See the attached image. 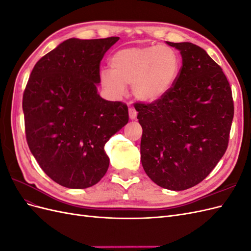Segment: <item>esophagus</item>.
Masks as SVG:
<instances>
[{
    "mask_svg": "<svg viewBox=\"0 0 251 251\" xmlns=\"http://www.w3.org/2000/svg\"><path fill=\"white\" fill-rule=\"evenodd\" d=\"M128 115H130V118L132 120L136 119V117H137V111H136L134 108H128Z\"/></svg>",
    "mask_w": 251,
    "mask_h": 251,
    "instance_id": "esophagus-1",
    "label": "esophagus"
}]
</instances>
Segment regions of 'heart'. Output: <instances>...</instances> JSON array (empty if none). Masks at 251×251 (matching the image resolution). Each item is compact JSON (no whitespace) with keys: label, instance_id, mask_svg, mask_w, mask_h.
Returning <instances> with one entry per match:
<instances>
[{"label":"heart","instance_id":"b5f03b06","mask_svg":"<svg viewBox=\"0 0 251 251\" xmlns=\"http://www.w3.org/2000/svg\"><path fill=\"white\" fill-rule=\"evenodd\" d=\"M179 69L178 53L169 46L128 47L112 56L111 69H102L100 80L114 98L125 96L126 86L132 85L136 100L154 102L170 92Z\"/></svg>","mask_w":251,"mask_h":251}]
</instances>
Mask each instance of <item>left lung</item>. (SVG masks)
<instances>
[{
  "label": "left lung",
  "instance_id": "8db88e82",
  "mask_svg": "<svg viewBox=\"0 0 251 251\" xmlns=\"http://www.w3.org/2000/svg\"><path fill=\"white\" fill-rule=\"evenodd\" d=\"M166 44L182 56L176 81L161 100L134 107L144 172L159 186L184 191L206 178L225 154L233 100L224 72L206 51L192 43Z\"/></svg>",
  "mask_w": 251,
  "mask_h": 251
}]
</instances>
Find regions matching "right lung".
Segmentation results:
<instances>
[{"instance_id":"add662e5","label":"right lung","mask_w":251,"mask_h":251,"mask_svg":"<svg viewBox=\"0 0 251 251\" xmlns=\"http://www.w3.org/2000/svg\"><path fill=\"white\" fill-rule=\"evenodd\" d=\"M118 36L69 39L44 55L23 95L28 147L48 177L68 188L107 173L104 144L128 121L127 105L97 93L100 62Z\"/></svg>"}]
</instances>
